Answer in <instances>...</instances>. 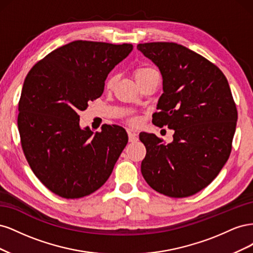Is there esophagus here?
Wrapping results in <instances>:
<instances>
[{"label":"esophagus","mask_w":253,"mask_h":253,"mask_svg":"<svg viewBox=\"0 0 253 253\" xmlns=\"http://www.w3.org/2000/svg\"><path fill=\"white\" fill-rule=\"evenodd\" d=\"M127 134H128V140H129V142H135V141L138 140V135H137L135 132L128 131Z\"/></svg>","instance_id":"1"}]
</instances>
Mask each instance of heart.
Here are the masks:
<instances>
[{
  "label": "heart",
  "mask_w": 253,
  "mask_h": 253,
  "mask_svg": "<svg viewBox=\"0 0 253 253\" xmlns=\"http://www.w3.org/2000/svg\"><path fill=\"white\" fill-rule=\"evenodd\" d=\"M157 72L154 70V68H151V67H147V66H143V67H139L137 68V70L135 71V79L136 81L138 82L144 78L149 77V76L153 75V74H156ZM115 81H116V76L115 75H111L110 77L108 78V81H106V86L108 87H111L113 84L115 83Z\"/></svg>",
  "instance_id": "obj_1"
}]
</instances>
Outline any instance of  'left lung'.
Listing matches in <instances>:
<instances>
[{
    "label": "left lung",
    "instance_id": "left-lung-1",
    "mask_svg": "<svg viewBox=\"0 0 253 253\" xmlns=\"http://www.w3.org/2000/svg\"><path fill=\"white\" fill-rule=\"evenodd\" d=\"M137 49L163 77L152 122L174 129L169 144L140 133L147 149L142 176L164 195L191 196L216 177L230 155L237 120L230 86L217 66L177 43H143Z\"/></svg>",
    "mask_w": 253,
    "mask_h": 253
}]
</instances>
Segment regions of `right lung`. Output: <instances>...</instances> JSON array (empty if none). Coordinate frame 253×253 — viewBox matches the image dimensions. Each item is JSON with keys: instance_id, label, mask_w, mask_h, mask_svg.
<instances>
[{"instance_id": "right-lung-1", "label": "right lung", "mask_w": 253, "mask_h": 253, "mask_svg": "<svg viewBox=\"0 0 253 253\" xmlns=\"http://www.w3.org/2000/svg\"><path fill=\"white\" fill-rule=\"evenodd\" d=\"M132 44L74 41L39 61L27 74L19 102L22 149L43 185L64 198L89 195L109 179L127 143L119 126L81 128L79 112L99 98L113 68Z\"/></svg>"}]
</instances>
